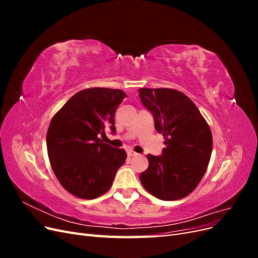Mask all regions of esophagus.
Here are the masks:
<instances>
[{"label": "esophagus", "mask_w": 258, "mask_h": 258, "mask_svg": "<svg viewBox=\"0 0 258 258\" xmlns=\"http://www.w3.org/2000/svg\"><path fill=\"white\" fill-rule=\"evenodd\" d=\"M127 154H128V156L129 157H135V156H137L138 154L136 153V152H134V151H131V150H129L128 152H127Z\"/></svg>", "instance_id": "esophagus-1"}]
</instances>
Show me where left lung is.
Segmentation results:
<instances>
[{
  "instance_id": "obj_1",
  "label": "left lung",
  "mask_w": 258,
  "mask_h": 258,
  "mask_svg": "<svg viewBox=\"0 0 258 258\" xmlns=\"http://www.w3.org/2000/svg\"><path fill=\"white\" fill-rule=\"evenodd\" d=\"M142 104L165 138L162 155L148 154V168L140 174L144 188L165 201L182 199L196 188L212 154V134L198 107L183 92L140 88Z\"/></svg>"
}]
</instances>
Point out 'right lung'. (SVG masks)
<instances>
[{
  "mask_svg": "<svg viewBox=\"0 0 258 258\" xmlns=\"http://www.w3.org/2000/svg\"><path fill=\"white\" fill-rule=\"evenodd\" d=\"M126 97L119 89H85L52 117L46 138L50 166L63 188L74 196H102L126 161L124 150L100 139L106 127L116 132L115 112Z\"/></svg>",
  "mask_w": 258,
  "mask_h": 258,
  "instance_id": "right-lung-1",
  "label": "right lung"
}]
</instances>
